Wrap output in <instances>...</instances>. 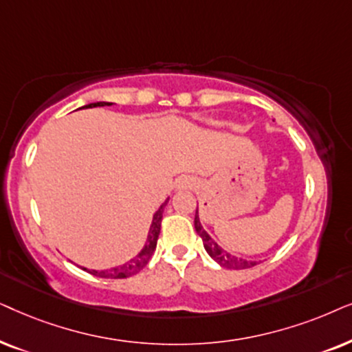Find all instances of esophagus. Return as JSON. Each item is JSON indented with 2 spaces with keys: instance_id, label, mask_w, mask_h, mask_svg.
<instances>
[{
  "instance_id": "1",
  "label": "esophagus",
  "mask_w": 352,
  "mask_h": 352,
  "mask_svg": "<svg viewBox=\"0 0 352 352\" xmlns=\"http://www.w3.org/2000/svg\"><path fill=\"white\" fill-rule=\"evenodd\" d=\"M175 186L179 190H186V188H193L195 186V180L191 179V177H180L179 180H177Z\"/></svg>"
}]
</instances>
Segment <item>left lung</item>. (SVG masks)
Returning a JSON list of instances; mask_svg holds the SVG:
<instances>
[{
    "label": "left lung",
    "instance_id": "8db88e82",
    "mask_svg": "<svg viewBox=\"0 0 352 352\" xmlns=\"http://www.w3.org/2000/svg\"><path fill=\"white\" fill-rule=\"evenodd\" d=\"M195 228H196V233L201 236V240H203L204 250L208 251V254L212 257L219 265L225 267V269L240 270V269H250V267H254L256 264H259L257 261H248V259H243V257L233 256L232 252L225 251L222 246H219L217 241H214V238H210L209 233L203 228V223H201L199 220L198 208H196V212H195Z\"/></svg>",
    "mask_w": 352,
    "mask_h": 352
}]
</instances>
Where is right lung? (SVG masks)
<instances>
[{
	"instance_id": "obj_1",
	"label": "right lung",
	"mask_w": 352,
	"mask_h": 352,
	"mask_svg": "<svg viewBox=\"0 0 352 352\" xmlns=\"http://www.w3.org/2000/svg\"><path fill=\"white\" fill-rule=\"evenodd\" d=\"M112 104H114V102L98 101V102H90V104L83 106V109H88V107L112 106ZM80 109H82V107H80ZM167 203H168V198L164 201V203L159 206V209L156 210V212H154L151 227H149V232H148V236H146V243H144L143 250L140 251L138 254L133 257V259L125 262V264L117 265V267H111V269H106V270H90V269H87V267H82V269L90 272V274L96 275V277H101V278H127V277H132V275H135V274H138V272L148 264V261L151 259L154 250H156L157 236H159V232H161L162 212H164V208H166Z\"/></svg>"
}]
</instances>
